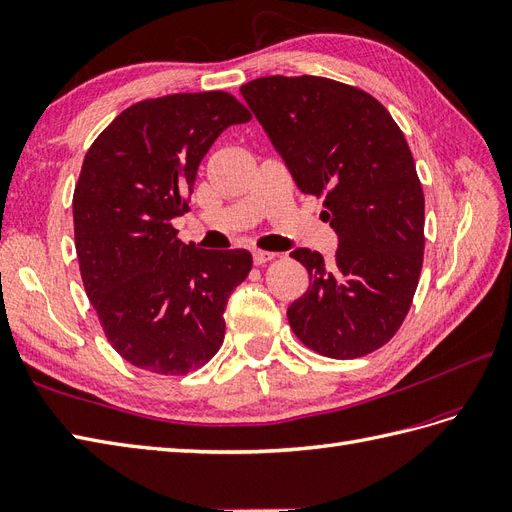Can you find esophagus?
<instances>
[{"label": "esophagus", "instance_id": "1", "mask_svg": "<svg viewBox=\"0 0 512 512\" xmlns=\"http://www.w3.org/2000/svg\"><path fill=\"white\" fill-rule=\"evenodd\" d=\"M274 257V253H268V251H253V264L255 266H264V264H268V261H272Z\"/></svg>", "mask_w": 512, "mask_h": 512}]
</instances>
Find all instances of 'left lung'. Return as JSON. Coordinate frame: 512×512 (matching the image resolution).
<instances>
[{"instance_id":"left-lung-1","label":"left lung","mask_w":512,"mask_h":512,"mask_svg":"<svg viewBox=\"0 0 512 512\" xmlns=\"http://www.w3.org/2000/svg\"><path fill=\"white\" fill-rule=\"evenodd\" d=\"M240 93L337 233L331 264L290 253L309 272L287 309L292 331L331 359L374 352L409 313L424 261V192L404 134L372 95L326 77H259Z\"/></svg>"}]
</instances>
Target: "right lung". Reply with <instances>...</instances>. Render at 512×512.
<instances>
[{"mask_svg": "<svg viewBox=\"0 0 512 512\" xmlns=\"http://www.w3.org/2000/svg\"><path fill=\"white\" fill-rule=\"evenodd\" d=\"M251 121L222 90L134 103L88 149L73 194L84 290L108 342L140 370L188 374L225 339V307L253 268L244 248L183 244L170 220L214 140Z\"/></svg>", "mask_w": 512, "mask_h": 512, "instance_id": "obj_1", "label": "right lung"}]
</instances>
